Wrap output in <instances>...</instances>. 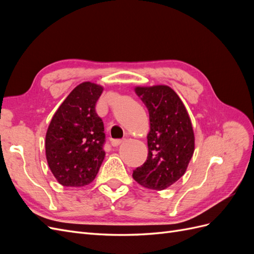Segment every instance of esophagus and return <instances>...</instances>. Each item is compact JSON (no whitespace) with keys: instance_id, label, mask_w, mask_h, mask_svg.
Here are the masks:
<instances>
[{"instance_id":"obj_1","label":"esophagus","mask_w":254,"mask_h":254,"mask_svg":"<svg viewBox=\"0 0 254 254\" xmlns=\"http://www.w3.org/2000/svg\"><path fill=\"white\" fill-rule=\"evenodd\" d=\"M123 142H124V140H120V139H115V140H112L111 141V144L112 146H114V147H117V146L121 145Z\"/></svg>"}]
</instances>
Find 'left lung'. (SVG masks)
I'll list each match as a JSON object with an SVG mask.
<instances>
[{
	"mask_svg": "<svg viewBox=\"0 0 254 254\" xmlns=\"http://www.w3.org/2000/svg\"><path fill=\"white\" fill-rule=\"evenodd\" d=\"M136 95L149 112L148 156L133 171L142 187L162 190L186 173L195 150V136L186 106L168 86L136 87Z\"/></svg>",
	"mask_w": 254,
	"mask_h": 254,
	"instance_id": "left-lung-1",
	"label": "left lung"
}]
</instances>
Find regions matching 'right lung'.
<instances>
[{
	"instance_id": "1",
	"label": "right lung",
	"mask_w": 254,
	"mask_h": 254,
	"mask_svg": "<svg viewBox=\"0 0 254 254\" xmlns=\"http://www.w3.org/2000/svg\"><path fill=\"white\" fill-rule=\"evenodd\" d=\"M104 88L78 84L54 114L45 135V155L56 180L79 188L95 179L104 158V123L95 105Z\"/></svg>"
}]
</instances>
